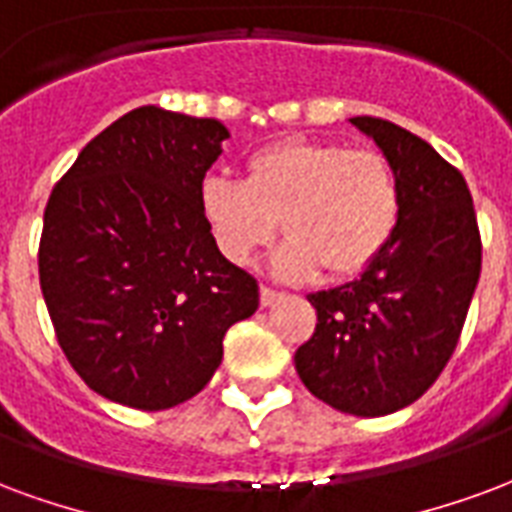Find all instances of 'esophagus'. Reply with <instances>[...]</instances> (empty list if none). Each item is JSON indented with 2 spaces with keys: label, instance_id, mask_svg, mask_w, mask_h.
Listing matches in <instances>:
<instances>
[{
  "label": "esophagus",
  "instance_id": "1",
  "mask_svg": "<svg viewBox=\"0 0 512 512\" xmlns=\"http://www.w3.org/2000/svg\"><path fill=\"white\" fill-rule=\"evenodd\" d=\"M279 295H282V293H276L274 287L263 285V287H260V304H263V306L276 304V301H279Z\"/></svg>",
  "mask_w": 512,
  "mask_h": 512
}]
</instances>
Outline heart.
I'll return each mask as SVG.
<instances>
[{"label":"heart","instance_id":"obj_1","mask_svg":"<svg viewBox=\"0 0 512 512\" xmlns=\"http://www.w3.org/2000/svg\"><path fill=\"white\" fill-rule=\"evenodd\" d=\"M198 203L214 244L233 266H249L290 233L274 266L285 279L328 271L333 279L372 266L399 222L401 189L391 160L374 149L328 140H282L246 160L244 181L211 173Z\"/></svg>","mask_w":512,"mask_h":512}]
</instances>
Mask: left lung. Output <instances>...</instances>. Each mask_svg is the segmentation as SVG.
<instances>
[{
  "label": "left lung",
  "instance_id": "obj_1",
  "mask_svg": "<svg viewBox=\"0 0 512 512\" xmlns=\"http://www.w3.org/2000/svg\"><path fill=\"white\" fill-rule=\"evenodd\" d=\"M399 176V222L355 282L309 295L317 325L295 372L333 410L380 418L437 382L478 287V217L464 176L429 143L377 116L350 119Z\"/></svg>",
  "mask_w": 512,
  "mask_h": 512
}]
</instances>
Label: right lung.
<instances>
[{
    "label": "right lung",
    "mask_w": 512,
    "mask_h": 512,
    "mask_svg": "<svg viewBox=\"0 0 512 512\" xmlns=\"http://www.w3.org/2000/svg\"><path fill=\"white\" fill-rule=\"evenodd\" d=\"M225 124L143 105L92 138L48 198L40 287L59 347L94 393L168 410L206 388L257 279L222 257L198 189Z\"/></svg>",
    "instance_id": "right-lung-1"
}]
</instances>
